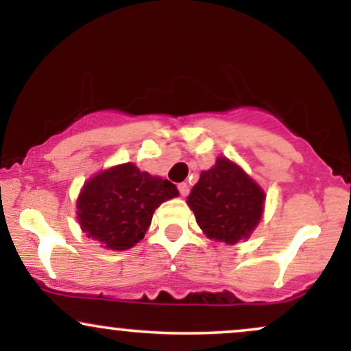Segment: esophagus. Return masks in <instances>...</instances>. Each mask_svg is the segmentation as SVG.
<instances>
[{
    "label": "esophagus",
    "instance_id": "34e87169",
    "mask_svg": "<svg viewBox=\"0 0 351 351\" xmlns=\"http://www.w3.org/2000/svg\"><path fill=\"white\" fill-rule=\"evenodd\" d=\"M178 191H180L181 196H186L188 193H189V186H188L186 183H180L178 184Z\"/></svg>",
    "mask_w": 351,
    "mask_h": 351
}]
</instances>
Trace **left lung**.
I'll return each instance as SVG.
<instances>
[{
  "instance_id": "1",
  "label": "left lung",
  "mask_w": 351,
  "mask_h": 351,
  "mask_svg": "<svg viewBox=\"0 0 351 351\" xmlns=\"http://www.w3.org/2000/svg\"><path fill=\"white\" fill-rule=\"evenodd\" d=\"M264 191L228 158H217L211 170L203 171L188 196L189 208L204 234L236 244L259 224Z\"/></svg>"
}]
</instances>
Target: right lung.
<instances>
[{
  "mask_svg": "<svg viewBox=\"0 0 351 351\" xmlns=\"http://www.w3.org/2000/svg\"><path fill=\"white\" fill-rule=\"evenodd\" d=\"M178 196L168 180L127 163L99 173L84 184L77 217L84 232L114 251H125L143 239L155 209Z\"/></svg>",
  "mask_w": 351,
  "mask_h": 351,
  "instance_id": "right-lung-1",
  "label": "right lung"
}]
</instances>
